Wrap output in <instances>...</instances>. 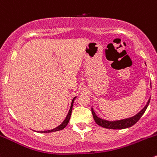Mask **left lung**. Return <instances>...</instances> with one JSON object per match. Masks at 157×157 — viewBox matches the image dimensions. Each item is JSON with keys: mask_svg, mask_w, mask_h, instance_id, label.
<instances>
[{"mask_svg": "<svg viewBox=\"0 0 157 157\" xmlns=\"http://www.w3.org/2000/svg\"><path fill=\"white\" fill-rule=\"evenodd\" d=\"M150 99L147 101L146 106L140 111L139 113L136 114V115L133 116V117H128V118L122 119V120H117V121H107L105 120V119H101L100 117H98L96 115L95 112L93 110V108H91V112H92L93 117H94V121L96 122L97 124H98L99 126L102 127V128H108V129H125V128H128L134 125L140 119V117H142L143 114H144V112L147 110V107H148L149 103H150Z\"/></svg>", "mask_w": 157, "mask_h": 157, "instance_id": "8db88e82", "label": "left lung"}]
</instances>
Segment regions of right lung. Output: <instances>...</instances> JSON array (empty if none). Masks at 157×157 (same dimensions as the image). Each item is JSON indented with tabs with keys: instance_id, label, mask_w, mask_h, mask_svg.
<instances>
[{
	"instance_id": "obj_1",
	"label": "right lung",
	"mask_w": 157,
	"mask_h": 157,
	"mask_svg": "<svg viewBox=\"0 0 157 157\" xmlns=\"http://www.w3.org/2000/svg\"><path fill=\"white\" fill-rule=\"evenodd\" d=\"M75 98L76 97H75L73 99H72V104H71V107H70V109H69V113H68L67 116H66V119L64 120V121H63V123L59 125V126H58L57 128H54V129H52V130H49V131H37V132H40V133H51V132L59 131H61V130L64 129V128L67 126L68 123H69V120H70L71 114H72V106H73V103H74V101H75Z\"/></svg>"
}]
</instances>
